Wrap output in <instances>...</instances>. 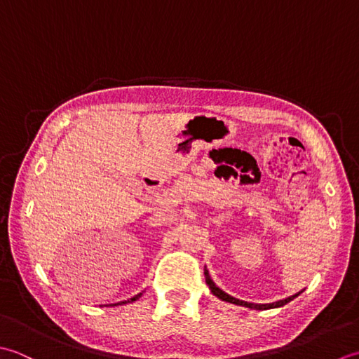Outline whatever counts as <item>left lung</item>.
<instances>
[{"label":"left lung","instance_id":"8db88e82","mask_svg":"<svg viewBox=\"0 0 359 359\" xmlns=\"http://www.w3.org/2000/svg\"><path fill=\"white\" fill-rule=\"evenodd\" d=\"M204 277H206V283H208V287H209L212 294L217 296L218 299H222V301H224V302H229V304H233V305H241V306H246V309H252V310L279 309V306H283V305H287L288 302H291L292 299H296V297L304 291V290L299 291V292H296V294H292V296H290V297H285V299H282V301H277V302H273V304H252V302L240 301V299L232 297L231 294H228V292H224L222 288H218L217 285H215V282L210 279V274H209L206 266H204Z\"/></svg>","mask_w":359,"mask_h":359}]
</instances>
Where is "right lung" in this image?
I'll return each instance as SVG.
<instances>
[{
	"instance_id": "1",
	"label": "right lung",
	"mask_w": 359,
	"mask_h": 359,
	"mask_svg": "<svg viewBox=\"0 0 359 359\" xmlns=\"http://www.w3.org/2000/svg\"><path fill=\"white\" fill-rule=\"evenodd\" d=\"M144 292V291H142ZM142 292H139V294H136V296H133V297H130V299H127V301H122V302H118V304H109V305H107V306H116V305H123V304H130V302H135V301H137L139 297L142 296ZM105 306V305H104Z\"/></svg>"
}]
</instances>
